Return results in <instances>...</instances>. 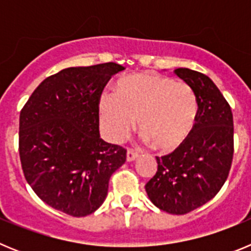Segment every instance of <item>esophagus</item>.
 I'll return each instance as SVG.
<instances>
[{
	"label": "esophagus",
	"instance_id": "esophagus-1",
	"mask_svg": "<svg viewBox=\"0 0 251 251\" xmlns=\"http://www.w3.org/2000/svg\"><path fill=\"white\" fill-rule=\"evenodd\" d=\"M137 158H138V153H137L136 151H133V150L127 151V161L128 162H132Z\"/></svg>",
	"mask_w": 251,
	"mask_h": 251
}]
</instances>
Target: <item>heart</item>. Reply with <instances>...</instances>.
<instances>
[{
  "mask_svg": "<svg viewBox=\"0 0 251 251\" xmlns=\"http://www.w3.org/2000/svg\"><path fill=\"white\" fill-rule=\"evenodd\" d=\"M197 112L191 86L156 73L121 77L114 86V97L103 95L99 101L101 129L110 142L127 138L137 119L145 138L166 153L177 150L190 137Z\"/></svg>",
  "mask_w": 251,
  "mask_h": 251,
  "instance_id": "heart-1",
  "label": "heart"
}]
</instances>
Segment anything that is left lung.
Returning a JSON list of instances; mask_svg holds the SVG:
<instances>
[{
	"label": "left lung",
	"instance_id": "obj_1",
	"mask_svg": "<svg viewBox=\"0 0 251 251\" xmlns=\"http://www.w3.org/2000/svg\"><path fill=\"white\" fill-rule=\"evenodd\" d=\"M175 74L196 95V123L182 146L156 157L158 167L146 192L163 211L183 215L208 202L225 183L234 154V122L229 103L210 77L187 68Z\"/></svg>",
	"mask_w": 251,
	"mask_h": 251
}]
</instances>
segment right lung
Listing matches in <instances>:
<instances>
[{
    "label": "right lung",
    "mask_w": 251,
    "mask_h": 251,
    "mask_svg": "<svg viewBox=\"0 0 251 251\" xmlns=\"http://www.w3.org/2000/svg\"><path fill=\"white\" fill-rule=\"evenodd\" d=\"M124 66L115 63L64 69L37 86L20 113L24 175L49 206L75 217L98 210L127 151L99 134V100Z\"/></svg>",
    "instance_id": "1"
}]
</instances>
